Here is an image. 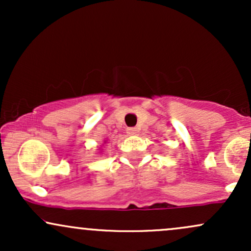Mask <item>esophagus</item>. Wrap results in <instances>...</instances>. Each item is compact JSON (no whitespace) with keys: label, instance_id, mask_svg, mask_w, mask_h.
Here are the masks:
<instances>
[{"label":"esophagus","instance_id":"obj_1","mask_svg":"<svg viewBox=\"0 0 251 251\" xmlns=\"http://www.w3.org/2000/svg\"><path fill=\"white\" fill-rule=\"evenodd\" d=\"M139 133V129L135 128V127H128L127 128V134L129 135H137Z\"/></svg>","mask_w":251,"mask_h":251}]
</instances>
